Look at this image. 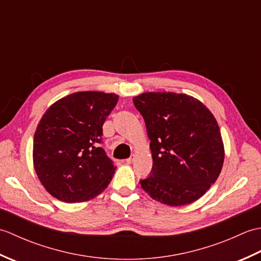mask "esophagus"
Returning a JSON list of instances; mask_svg holds the SVG:
<instances>
[{
    "label": "esophagus",
    "mask_w": 261,
    "mask_h": 261,
    "mask_svg": "<svg viewBox=\"0 0 261 261\" xmlns=\"http://www.w3.org/2000/svg\"><path fill=\"white\" fill-rule=\"evenodd\" d=\"M135 159H136V156H135V154H132V156H131L130 158H127V159L125 160V162H126L127 164H131V163L135 162Z\"/></svg>",
    "instance_id": "obj_1"
}]
</instances>
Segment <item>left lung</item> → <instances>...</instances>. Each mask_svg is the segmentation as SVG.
I'll list each match as a JSON object with an SVG mask.
<instances>
[{
    "label": "left lung",
    "instance_id": "8db88e82",
    "mask_svg": "<svg viewBox=\"0 0 261 261\" xmlns=\"http://www.w3.org/2000/svg\"><path fill=\"white\" fill-rule=\"evenodd\" d=\"M134 104L146 122L153 165L140 185L156 201L180 206L203 196L222 169L224 147L213 114L196 98L143 93Z\"/></svg>",
    "mask_w": 261,
    "mask_h": 261
}]
</instances>
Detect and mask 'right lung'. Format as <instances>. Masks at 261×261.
<instances>
[{"instance_id": "obj_1", "label": "right lung", "mask_w": 261, "mask_h": 261, "mask_svg": "<svg viewBox=\"0 0 261 261\" xmlns=\"http://www.w3.org/2000/svg\"><path fill=\"white\" fill-rule=\"evenodd\" d=\"M118 99L115 94L77 92L42 115L33 138V165L59 201L84 202L110 184L115 167L101 143L103 124Z\"/></svg>"}]
</instances>
